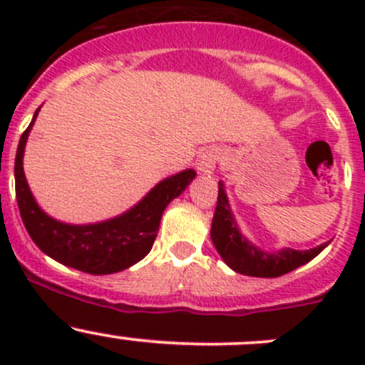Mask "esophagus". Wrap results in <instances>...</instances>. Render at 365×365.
<instances>
[{
	"mask_svg": "<svg viewBox=\"0 0 365 365\" xmlns=\"http://www.w3.org/2000/svg\"><path fill=\"white\" fill-rule=\"evenodd\" d=\"M219 159H220L219 150L215 148L205 150V152H201L200 160H197V169H200V173H203V175H210V173H213V169H215Z\"/></svg>",
	"mask_w": 365,
	"mask_h": 365,
	"instance_id": "34e87169",
	"label": "esophagus"
}]
</instances>
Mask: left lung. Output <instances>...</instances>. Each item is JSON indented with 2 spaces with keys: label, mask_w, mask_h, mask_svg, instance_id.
<instances>
[{
  "label": "left lung",
  "mask_w": 365,
  "mask_h": 365,
  "mask_svg": "<svg viewBox=\"0 0 365 365\" xmlns=\"http://www.w3.org/2000/svg\"><path fill=\"white\" fill-rule=\"evenodd\" d=\"M210 237L227 267L233 268L238 274L251 275V277H281L302 264L309 263L329 245L327 242L309 251H295L289 247L277 252L261 251L238 230L222 182H219V196H217Z\"/></svg>",
  "instance_id": "obj_1"
}]
</instances>
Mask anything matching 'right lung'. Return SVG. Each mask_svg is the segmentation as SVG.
Returning <instances> with one entry per match:
<instances>
[{
  "label": "right lung",
  "mask_w": 365,
  "mask_h": 365,
  "mask_svg": "<svg viewBox=\"0 0 365 365\" xmlns=\"http://www.w3.org/2000/svg\"><path fill=\"white\" fill-rule=\"evenodd\" d=\"M38 111L21 135L14 168L17 205L31 240L58 263L93 275L114 274L141 261L152 251L165 206L187 189L196 171L185 169L162 180L134 208L114 219L84 226L60 222L36 205L23 169L24 146Z\"/></svg>",
  "instance_id": "1"
}]
</instances>
